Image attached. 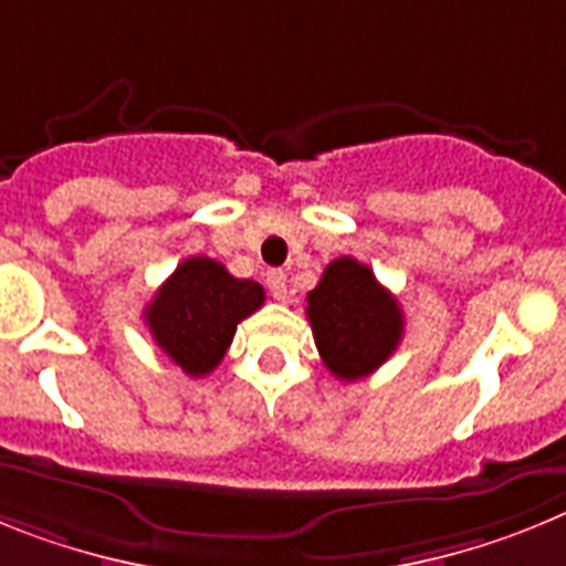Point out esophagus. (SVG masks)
<instances>
[{
  "mask_svg": "<svg viewBox=\"0 0 566 566\" xmlns=\"http://www.w3.org/2000/svg\"><path fill=\"white\" fill-rule=\"evenodd\" d=\"M264 282H268L270 296L276 298V302H284V298H287V276H284L282 270H268V273H264Z\"/></svg>",
  "mask_w": 566,
  "mask_h": 566,
  "instance_id": "1",
  "label": "esophagus"
}]
</instances>
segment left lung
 <instances>
[{
	"label": "left lung",
	"mask_w": 566,
	"mask_h": 566,
	"mask_svg": "<svg viewBox=\"0 0 566 566\" xmlns=\"http://www.w3.org/2000/svg\"><path fill=\"white\" fill-rule=\"evenodd\" d=\"M307 318L324 367L342 381L370 376L396 353L405 313L367 264L342 255L307 293Z\"/></svg>",
	"instance_id": "1"
}]
</instances>
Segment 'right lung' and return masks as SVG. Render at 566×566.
I'll list each match as a JSON object with an SVG mask.
<instances>
[{
	"instance_id": "right-lung-1",
	"label": "right lung",
	"mask_w": 566,
	"mask_h": 566,
	"mask_svg": "<svg viewBox=\"0 0 566 566\" xmlns=\"http://www.w3.org/2000/svg\"><path fill=\"white\" fill-rule=\"evenodd\" d=\"M264 304L259 282L230 276L208 255L185 259L156 290L145 322L161 353L188 376H208L219 367L235 336V324Z\"/></svg>"
}]
</instances>
